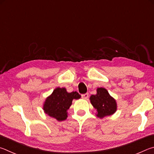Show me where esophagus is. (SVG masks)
Returning <instances> with one entry per match:
<instances>
[{
  "mask_svg": "<svg viewBox=\"0 0 154 154\" xmlns=\"http://www.w3.org/2000/svg\"><path fill=\"white\" fill-rule=\"evenodd\" d=\"M82 98L83 99H88V93H85V94H82V95H81Z\"/></svg>",
  "mask_w": 154,
  "mask_h": 154,
  "instance_id": "1",
  "label": "esophagus"
}]
</instances>
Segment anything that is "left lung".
<instances>
[{
    "mask_svg": "<svg viewBox=\"0 0 154 154\" xmlns=\"http://www.w3.org/2000/svg\"><path fill=\"white\" fill-rule=\"evenodd\" d=\"M91 103L97 111V116L103 118L112 115L117 109L115 99L109 95L104 88H98L96 95H92L90 97Z\"/></svg>",
    "mask_w": 154,
    "mask_h": 154,
    "instance_id": "1",
    "label": "left lung"
}]
</instances>
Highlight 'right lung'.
Returning a JSON list of instances; mask_svg holds the SVG:
<instances>
[{
    "label": "right lung",
    "mask_w": 154,
    "mask_h": 154,
    "mask_svg": "<svg viewBox=\"0 0 154 154\" xmlns=\"http://www.w3.org/2000/svg\"><path fill=\"white\" fill-rule=\"evenodd\" d=\"M81 95L76 91L67 93L65 88H57L45 102L43 109L49 116L59 121L66 119L67 110L71 106L74 99H80Z\"/></svg>",
    "instance_id": "add662e5"
}]
</instances>
